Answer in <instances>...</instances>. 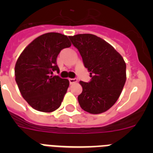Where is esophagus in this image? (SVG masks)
I'll return each instance as SVG.
<instances>
[{"mask_svg": "<svg viewBox=\"0 0 153 153\" xmlns=\"http://www.w3.org/2000/svg\"><path fill=\"white\" fill-rule=\"evenodd\" d=\"M69 82H70V84H74V83L77 82V79L76 78H70V79H69Z\"/></svg>", "mask_w": 153, "mask_h": 153, "instance_id": "esophagus-1", "label": "esophagus"}]
</instances>
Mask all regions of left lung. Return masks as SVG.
<instances>
[{
	"label": "left lung",
	"instance_id": "left-lung-1",
	"mask_svg": "<svg viewBox=\"0 0 153 153\" xmlns=\"http://www.w3.org/2000/svg\"><path fill=\"white\" fill-rule=\"evenodd\" d=\"M69 38L80 53L91 77L88 83L79 82L83 87L78 96L79 106L92 114L106 112L117 102L125 85L126 66L123 58L96 35L83 33Z\"/></svg>",
	"mask_w": 153,
	"mask_h": 153
}]
</instances>
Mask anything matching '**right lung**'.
<instances>
[{
  "mask_svg": "<svg viewBox=\"0 0 153 153\" xmlns=\"http://www.w3.org/2000/svg\"><path fill=\"white\" fill-rule=\"evenodd\" d=\"M71 46L68 37L59 33L38 36L24 50L15 65V80L21 95L31 107L51 113L60 107L69 87V80L59 76L56 58Z\"/></svg>",
  "mask_w": 153,
  "mask_h": 153,
  "instance_id": "1",
  "label": "right lung"
}]
</instances>
